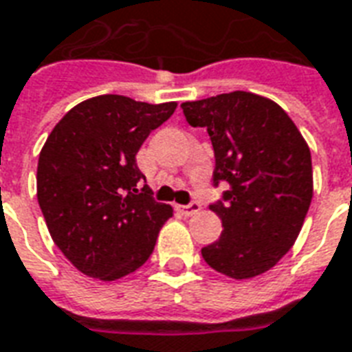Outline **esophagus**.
<instances>
[{"instance_id": "esophagus-1", "label": "esophagus", "mask_w": 352, "mask_h": 352, "mask_svg": "<svg viewBox=\"0 0 352 352\" xmlns=\"http://www.w3.org/2000/svg\"><path fill=\"white\" fill-rule=\"evenodd\" d=\"M177 209L181 210L184 216H192V214H197V212H199L201 205H199L197 201H192V203H188V205H179Z\"/></svg>"}]
</instances>
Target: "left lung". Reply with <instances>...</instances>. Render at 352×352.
I'll use <instances>...</instances> for the list:
<instances>
[{"label": "left lung", "mask_w": 352, "mask_h": 352, "mask_svg": "<svg viewBox=\"0 0 352 352\" xmlns=\"http://www.w3.org/2000/svg\"><path fill=\"white\" fill-rule=\"evenodd\" d=\"M186 121L207 129L212 183H228L210 210L222 235L201 248L216 272L248 280L272 269L300 233L314 197L311 155L291 117L270 98L233 91L183 102Z\"/></svg>", "instance_id": "8db88e82"}]
</instances>
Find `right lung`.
Wrapping results in <instances>:
<instances>
[{"mask_svg":"<svg viewBox=\"0 0 352 352\" xmlns=\"http://www.w3.org/2000/svg\"><path fill=\"white\" fill-rule=\"evenodd\" d=\"M177 102L100 95L74 106L38 155L37 199L52 239L80 272L104 282L149 259L171 205L153 199L136 164L151 132Z\"/></svg>","mask_w":352,"mask_h":352,"instance_id":"add662e5","label":"right lung"}]
</instances>
